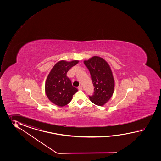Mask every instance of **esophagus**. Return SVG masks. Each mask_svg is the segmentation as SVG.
Masks as SVG:
<instances>
[{
    "label": "esophagus",
    "mask_w": 161,
    "mask_h": 161,
    "mask_svg": "<svg viewBox=\"0 0 161 161\" xmlns=\"http://www.w3.org/2000/svg\"><path fill=\"white\" fill-rule=\"evenodd\" d=\"M82 89H83V88H82V86H79V87H78V89L80 90H82Z\"/></svg>",
    "instance_id": "34e87169"
}]
</instances>
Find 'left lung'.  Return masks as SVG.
<instances>
[{"instance_id":"obj_1","label":"left lung","mask_w":161,"mask_h":161,"mask_svg":"<svg viewBox=\"0 0 161 161\" xmlns=\"http://www.w3.org/2000/svg\"><path fill=\"white\" fill-rule=\"evenodd\" d=\"M84 64L90 71L94 94L89 96L90 101L98 106H103L112 97L114 89V80L108 63L98 56H93Z\"/></svg>"}]
</instances>
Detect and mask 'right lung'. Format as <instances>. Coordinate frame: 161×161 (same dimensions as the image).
Returning a JSON list of instances; mask_svg holds the SVG:
<instances>
[{
	"mask_svg": "<svg viewBox=\"0 0 161 161\" xmlns=\"http://www.w3.org/2000/svg\"><path fill=\"white\" fill-rule=\"evenodd\" d=\"M79 61L58 62L49 72L46 80L45 90L46 94L52 103L58 106L67 105L72 98V96L78 92L73 87L67 73Z\"/></svg>",
	"mask_w": 161,
	"mask_h": 161,
	"instance_id": "add662e5",
	"label": "right lung"
}]
</instances>
